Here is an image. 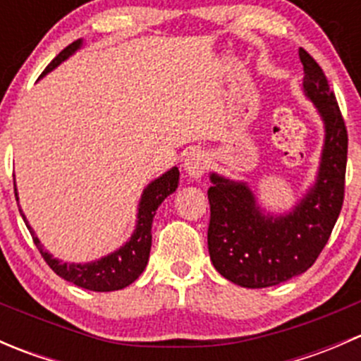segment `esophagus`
<instances>
[{
    "instance_id": "obj_1",
    "label": "esophagus",
    "mask_w": 361,
    "mask_h": 361,
    "mask_svg": "<svg viewBox=\"0 0 361 361\" xmlns=\"http://www.w3.org/2000/svg\"><path fill=\"white\" fill-rule=\"evenodd\" d=\"M207 162H209V157H207L206 152L194 150L188 154L187 159H185L183 169H185V173H187L188 178H192V180H197V178L202 176L204 171H206Z\"/></svg>"
}]
</instances>
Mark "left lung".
<instances>
[{
	"label": "left lung",
	"mask_w": 361,
	"mask_h": 361,
	"mask_svg": "<svg viewBox=\"0 0 361 361\" xmlns=\"http://www.w3.org/2000/svg\"><path fill=\"white\" fill-rule=\"evenodd\" d=\"M302 92L314 104L325 140L311 187L285 213L258 204L246 181L209 173L207 250L214 269L243 288H267L300 276L325 248L344 201L348 133L325 73L298 49Z\"/></svg>",
	"instance_id": "1"
}]
</instances>
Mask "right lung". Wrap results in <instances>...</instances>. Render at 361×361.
Instances as JSON below:
<instances>
[{"label":"right lung","instance_id":"obj_1","mask_svg":"<svg viewBox=\"0 0 361 361\" xmlns=\"http://www.w3.org/2000/svg\"><path fill=\"white\" fill-rule=\"evenodd\" d=\"M83 47V39H76L71 45H68L52 63L47 66L42 76L47 73L54 71L59 64L69 59L76 50ZM178 181H180V171L178 167H171L159 178L145 187L143 194H141L140 204H137V214H136V225L130 234V238L123 243L120 248H116L111 253L104 255V257L96 258L92 262H85V264H75V262H63L59 258L54 257L49 250L43 248L42 241L38 235L35 234L32 227L29 225L27 218L23 214V220L25 227L29 228L35 241L36 248L39 250L42 257L45 258L47 264L50 265L57 276H61L66 281L73 283V285L80 286V288L90 290V292H115V290H122L129 286L130 283L136 281L145 271L150 258V248H152V224H154V216L157 213L159 206L164 202L167 195L173 194L178 188ZM17 190V188H16ZM16 197L19 201V194L16 192Z\"/></svg>","mask_w":361,"mask_h":361}]
</instances>
